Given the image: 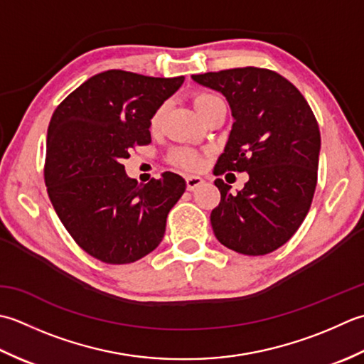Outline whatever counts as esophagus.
I'll use <instances>...</instances> for the list:
<instances>
[{"label": "esophagus", "mask_w": 364, "mask_h": 364, "mask_svg": "<svg viewBox=\"0 0 364 364\" xmlns=\"http://www.w3.org/2000/svg\"><path fill=\"white\" fill-rule=\"evenodd\" d=\"M185 182H187V190L188 191L196 190V188H199L204 183L203 177H199V176H187V179H185Z\"/></svg>", "instance_id": "34e87169"}]
</instances>
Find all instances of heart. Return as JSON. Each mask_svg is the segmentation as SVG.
I'll return each mask as SVG.
<instances>
[{
  "label": "heart",
  "instance_id": "heart-1",
  "mask_svg": "<svg viewBox=\"0 0 364 364\" xmlns=\"http://www.w3.org/2000/svg\"><path fill=\"white\" fill-rule=\"evenodd\" d=\"M221 97L218 94H213V92H196L193 95V107L199 113V116L204 117L209 111L221 103ZM161 117H163V107L157 108L154 111V114L151 116V130H157L160 127V122H161ZM169 160H171L176 166H181L185 169H196L201 165V157H199L198 152L191 151V149H176L169 155Z\"/></svg>",
  "mask_w": 364,
  "mask_h": 364
}]
</instances>
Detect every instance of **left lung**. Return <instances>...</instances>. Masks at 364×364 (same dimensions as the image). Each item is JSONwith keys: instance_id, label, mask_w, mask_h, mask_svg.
I'll list each match as a JSON object with an SVG mask.
<instances>
[{"instance_id": "obj_1", "label": "left lung", "mask_w": 364, "mask_h": 364, "mask_svg": "<svg viewBox=\"0 0 364 364\" xmlns=\"http://www.w3.org/2000/svg\"><path fill=\"white\" fill-rule=\"evenodd\" d=\"M221 92L234 117L213 174L248 173L245 187L215 181L221 199L210 213L221 245L264 256L291 239L305 220L317 183L321 132L301 92L279 73L239 68L193 75Z\"/></svg>"}]
</instances>
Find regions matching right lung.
I'll return each instance as SVG.
<instances>
[{
  "instance_id": "right-lung-1",
  "label": "right lung",
  "mask_w": 364,
  "mask_h": 364,
  "mask_svg": "<svg viewBox=\"0 0 364 364\" xmlns=\"http://www.w3.org/2000/svg\"><path fill=\"white\" fill-rule=\"evenodd\" d=\"M182 83L183 77L107 70L70 92L51 116L43 168L48 198L78 247L102 262L130 264L157 248L187 187L169 171L139 185L122 165L133 147L151 143V116Z\"/></svg>"
}]
</instances>
